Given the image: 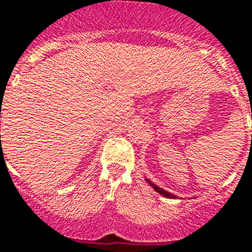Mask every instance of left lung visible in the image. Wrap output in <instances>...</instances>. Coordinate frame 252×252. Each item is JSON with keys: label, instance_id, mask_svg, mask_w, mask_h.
<instances>
[{"label": "left lung", "instance_id": "left-lung-1", "mask_svg": "<svg viewBox=\"0 0 252 252\" xmlns=\"http://www.w3.org/2000/svg\"><path fill=\"white\" fill-rule=\"evenodd\" d=\"M145 181L147 182V183H149V186H151V187L154 188V189H155L156 192H158V193L161 194V196H164V197H168V198H178V196H175V194L170 193V192L165 191V189H162L161 187H158V186H156L155 183H154V182L150 181L149 178H145Z\"/></svg>", "mask_w": 252, "mask_h": 252}]
</instances>
